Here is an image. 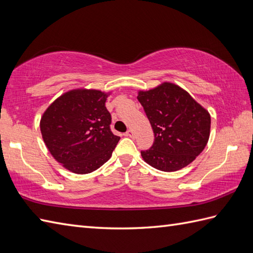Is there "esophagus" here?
<instances>
[{
    "instance_id": "esophagus-1",
    "label": "esophagus",
    "mask_w": 253,
    "mask_h": 253,
    "mask_svg": "<svg viewBox=\"0 0 253 253\" xmlns=\"http://www.w3.org/2000/svg\"><path fill=\"white\" fill-rule=\"evenodd\" d=\"M126 136L133 137V136H134V134H133V132H132L131 130H128V131H126Z\"/></svg>"
}]
</instances>
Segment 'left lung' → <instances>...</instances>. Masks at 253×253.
Segmentation results:
<instances>
[{"mask_svg":"<svg viewBox=\"0 0 253 253\" xmlns=\"http://www.w3.org/2000/svg\"><path fill=\"white\" fill-rule=\"evenodd\" d=\"M155 133L150 149L140 151L144 161L163 171L186 168L204 150L211 133V115L187 91L164 83L149 91H139Z\"/></svg>","mask_w":253,"mask_h":253,"instance_id":"1","label":"left lung"}]
</instances>
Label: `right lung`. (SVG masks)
Listing matches in <instances>:
<instances>
[{"instance_id":"obj_1","label":"right lung","mask_w":253,"mask_h":253,"mask_svg":"<svg viewBox=\"0 0 253 253\" xmlns=\"http://www.w3.org/2000/svg\"><path fill=\"white\" fill-rule=\"evenodd\" d=\"M108 94L76 89L58 97L41 119V132L51 156L75 174H89L107 162L120 139L112 131L105 106Z\"/></svg>"}]
</instances>
